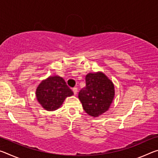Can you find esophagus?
I'll list each match as a JSON object with an SVG mask.
<instances>
[{
	"instance_id": "34e87169",
	"label": "esophagus",
	"mask_w": 158,
	"mask_h": 158,
	"mask_svg": "<svg viewBox=\"0 0 158 158\" xmlns=\"http://www.w3.org/2000/svg\"><path fill=\"white\" fill-rule=\"evenodd\" d=\"M73 93H74V94L76 95L77 93V91H78V90H77V88H74V89H73Z\"/></svg>"
}]
</instances>
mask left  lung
<instances>
[{"instance_id": "8db88e82", "label": "left lung", "mask_w": 158, "mask_h": 158, "mask_svg": "<svg viewBox=\"0 0 158 158\" xmlns=\"http://www.w3.org/2000/svg\"><path fill=\"white\" fill-rule=\"evenodd\" d=\"M115 95L114 85L102 72L85 76V87L79 93L83 109L93 117L103 114L110 107Z\"/></svg>"}]
</instances>
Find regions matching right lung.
Returning a JSON list of instances; mask_svg holds the SVG:
<instances>
[{
	"instance_id": "add662e5",
	"label": "right lung",
	"mask_w": 158,
	"mask_h": 158,
	"mask_svg": "<svg viewBox=\"0 0 158 158\" xmlns=\"http://www.w3.org/2000/svg\"><path fill=\"white\" fill-rule=\"evenodd\" d=\"M36 98L45 110L55 111L63 105L67 97L74 93L59 76L49 77L42 81L36 89Z\"/></svg>"
}]
</instances>
